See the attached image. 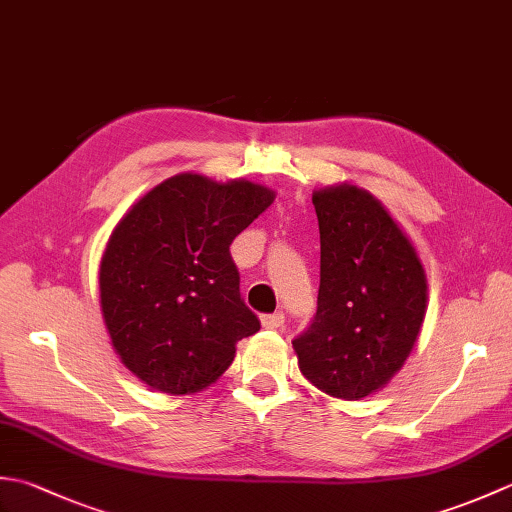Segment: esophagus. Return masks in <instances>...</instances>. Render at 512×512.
Instances as JSON below:
<instances>
[{"instance_id":"obj_1","label":"esophagus","mask_w":512,"mask_h":512,"mask_svg":"<svg viewBox=\"0 0 512 512\" xmlns=\"http://www.w3.org/2000/svg\"><path fill=\"white\" fill-rule=\"evenodd\" d=\"M284 325V314L275 312V314H264L262 317V328L266 330H279Z\"/></svg>"}]
</instances>
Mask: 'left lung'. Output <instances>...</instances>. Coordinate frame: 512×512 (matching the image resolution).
<instances>
[{
    "mask_svg": "<svg viewBox=\"0 0 512 512\" xmlns=\"http://www.w3.org/2000/svg\"><path fill=\"white\" fill-rule=\"evenodd\" d=\"M312 204L321 233L317 317L292 347L319 391L361 400L383 389L416 345L427 275L416 246L369 191L330 184Z\"/></svg>",
    "mask_w": 512,
    "mask_h": 512,
    "instance_id": "obj_1",
    "label": "left lung"
}]
</instances>
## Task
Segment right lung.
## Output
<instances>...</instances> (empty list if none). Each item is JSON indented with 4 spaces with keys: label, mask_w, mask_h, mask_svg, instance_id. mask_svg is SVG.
Wrapping results in <instances>:
<instances>
[{
    "label": "right lung",
    "mask_w": 512,
    "mask_h": 512,
    "mask_svg": "<svg viewBox=\"0 0 512 512\" xmlns=\"http://www.w3.org/2000/svg\"><path fill=\"white\" fill-rule=\"evenodd\" d=\"M275 191L244 178L184 171L132 204L107 239L101 314L114 352L138 380L171 396L198 394L259 330L239 297L228 253Z\"/></svg>",
    "instance_id": "1"
}]
</instances>
